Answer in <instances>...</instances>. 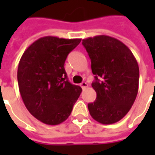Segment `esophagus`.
Segmentation results:
<instances>
[{"mask_svg":"<svg viewBox=\"0 0 155 155\" xmlns=\"http://www.w3.org/2000/svg\"><path fill=\"white\" fill-rule=\"evenodd\" d=\"M80 86L82 87V89H84V88L88 87V84H87L86 82H82L80 84Z\"/></svg>","mask_w":155,"mask_h":155,"instance_id":"esophagus-1","label":"esophagus"}]
</instances>
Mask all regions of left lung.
<instances>
[{"label":"left lung","mask_w":155,"mask_h":155,"mask_svg":"<svg viewBox=\"0 0 155 155\" xmlns=\"http://www.w3.org/2000/svg\"><path fill=\"white\" fill-rule=\"evenodd\" d=\"M91 60L97 92L88 104L94 120L103 124L120 121L131 109L139 88V66L132 51L120 40L107 35L83 39Z\"/></svg>","instance_id":"8db88e82"}]
</instances>
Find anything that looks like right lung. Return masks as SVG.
<instances>
[{"label": "right lung", "instance_id": "1", "mask_svg": "<svg viewBox=\"0 0 155 155\" xmlns=\"http://www.w3.org/2000/svg\"><path fill=\"white\" fill-rule=\"evenodd\" d=\"M81 39L45 36L37 39L21 57L17 78L22 100L36 119L48 125L64 122L82 89L67 78L64 62Z\"/></svg>", "mask_w": 155, "mask_h": 155}]
</instances>
